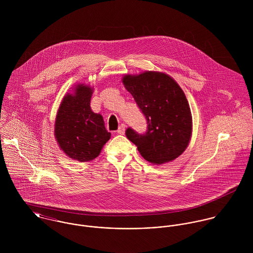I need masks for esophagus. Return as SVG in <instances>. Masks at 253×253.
<instances>
[{"instance_id": "obj_1", "label": "esophagus", "mask_w": 253, "mask_h": 253, "mask_svg": "<svg viewBox=\"0 0 253 253\" xmlns=\"http://www.w3.org/2000/svg\"><path fill=\"white\" fill-rule=\"evenodd\" d=\"M117 132H118L119 134H125V132H126V125L122 124V125L119 126V129L117 130Z\"/></svg>"}]
</instances>
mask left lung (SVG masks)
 Wrapping results in <instances>:
<instances>
[{
	"label": "left lung",
	"mask_w": 253,
	"mask_h": 253,
	"mask_svg": "<svg viewBox=\"0 0 253 253\" xmlns=\"http://www.w3.org/2000/svg\"><path fill=\"white\" fill-rule=\"evenodd\" d=\"M122 82L148 124L144 134L128 127V140L153 165L178 158L189 145L193 127L190 106L179 84L168 74L156 71L125 75Z\"/></svg>",
	"instance_id": "1"
}]
</instances>
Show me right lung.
Instances as JSON below:
<instances>
[{
  "mask_svg": "<svg viewBox=\"0 0 253 253\" xmlns=\"http://www.w3.org/2000/svg\"><path fill=\"white\" fill-rule=\"evenodd\" d=\"M66 93L54 122V136L59 148L70 159L81 163L97 158L111 137L103 117L92 112L90 98L93 88L78 84Z\"/></svg>",
  "mask_w": 253,
  "mask_h": 253,
  "instance_id": "obj_1",
  "label": "right lung"
}]
</instances>
